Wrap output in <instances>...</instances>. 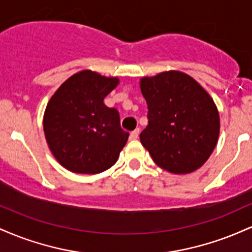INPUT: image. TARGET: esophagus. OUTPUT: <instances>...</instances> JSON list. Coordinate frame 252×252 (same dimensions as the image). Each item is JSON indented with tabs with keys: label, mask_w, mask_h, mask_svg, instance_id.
<instances>
[{
	"label": "esophagus",
	"mask_w": 252,
	"mask_h": 252,
	"mask_svg": "<svg viewBox=\"0 0 252 252\" xmlns=\"http://www.w3.org/2000/svg\"><path fill=\"white\" fill-rule=\"evenodd\" d=\"M138 135H140V129H135L134 131H131L130 132V140H136V138L138 137Z\"/></svg>",
	"instance_id": "obj_1"
}]
</instances>
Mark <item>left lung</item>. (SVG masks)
<instances>
[{"label": "left lung", "instance_id": "8db88e82", "mask_svg": "<svg viewBox=\"0 0 252 252\" xmlns=\"http://www.w3.org/2000/svg\"><path fill=\"white\" fill-rule=\"evenodd\" d=\"M148 126L140 140L154 162L174 174L194 172L207 161L219 136V114L210 94L179 71L141 79Z\"/></svg>", "mask_w": 252, "mask_h": 252}]
</instances>
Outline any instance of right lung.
<instances>
[{
    "label": "right lung",
    "instance_id": "obj_1",
    "mask_svg": "<svg viewBox=\"0 0 252 252\" xmlns=\"http://www.w3.org/2000/svg\"><path fill=\"white\" fill-rule=\"evenodd\" d=\"M117 78L80 71L57 90L46 108L43 130L52 154L66 169L97 174L117 161L129 132L120 114L104 104Z\"/></svg>",
    "mask_w": 252,
    "mask_h": 252
}]
</instances>
